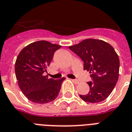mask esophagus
<instances>
[{
	"label": "esophagus",
	"instance_id": "1",
	"mask_svg": "<svg viewBox=\"0 0 132 132\" xmlns=\"http://www.w3.org/2000/svg\"><path fill=\"white\" fill-rule=\"evenodd\" d=\"M72 81L75 84H79V81L78 80H77V79H72Z\"/></svg>",
	"mask_w": 132,
	"mask_h": 132
}]
</instances>
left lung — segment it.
Wrapping results in <instances>:
<instances>
[{
  "label": "left lung",
  "mask_w": 132,
  "mask_h": 132,
  "mask_svg": "<svg viewBox=\"0 0 132 132\" xmlns=\"http://www.w3.org/2000/svg\"><path fill=\"white\" fill-rule=\"evenodd\" d=\"M68 48L82 60L84 69L89 71L92 79L87 82L90 87L88 94L79 96L88 103L104 101L112 92L119 79L120 62L114 48L96 39H86Z\"/></svg>",
  "instance_id": "8db88e82"
}]
</instances>
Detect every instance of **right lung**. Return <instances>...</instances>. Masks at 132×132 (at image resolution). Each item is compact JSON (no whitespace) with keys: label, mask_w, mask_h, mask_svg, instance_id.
I'll use <instances>...</instances> for the list:
<instances>
[{"label":"right lung","mask_w":132,"mask_h":132,"mask_svg":"<svg viewBox=\"0 0 132 132\" xmlns=\"http://www.w3.org/2000/svg\"><path fill=\"white\" fill-rule=\"evenodd\" d=\"M62 46L47 41L33 42L18 55L15 72L18 84L24 96L36 103H47L57 97L64 77L55 80L44 76L55 52Z\"/></svg>","instance_id":"obj_1"}]
</instances>
